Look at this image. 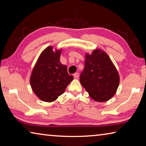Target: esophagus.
Segmentation results:
<instances>
[{"mask_svg": "<svg viewBox=\"0 0 146 146\" xmlns=\"http://www.w3.org/2000/svg\"><path fill=\"white\" fill-rule=\"evenodd\" d=\"M73 76H74V78H78V76H79V73H74Z\"/></svg>", "mask_w": 146, "mask_h": 146, "instance_id": "34e87169", "label": "esophagus"}]
</instances>
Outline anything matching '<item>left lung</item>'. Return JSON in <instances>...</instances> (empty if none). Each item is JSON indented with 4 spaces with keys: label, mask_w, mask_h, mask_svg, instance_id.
<instances>
[{
    "label": "left lung",
    "mask_w": 146,
    "mask_h": 146,
    "mask_svg": "<svg viewBox=\"0 0 146 146\" xmlns=\"http://www.w3.org/2000/svg\"><path fill=\"white\" fill-rule=\"evenodd\" d=\"M80 81L91 98L102 102L115 95L120 76L108 54L102 49H96L91 54H86L85 66Z\"/></svg>",
    "instance_id": "obj_1"
}]
</instances>
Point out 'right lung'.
I'll return each mask as SVG.
<instances>
[{
    "mask_svg": "<svg viewBox=\"0 0 146 146\" xmlns=\"http://www.w3.org/2000/svg\"><path fill=\"white\" fill-rule=\"evenodd\" d=\"M62 49L48 46L41 53L30 76L32 90L44 102H51L63 94L73 76L60 62Z\"/></svg>",
    "mask_w": 146,
    "mask_h": 146,
    "instance_id": "obj_1",
    "label": "right lung"
}]
</instances>
